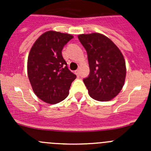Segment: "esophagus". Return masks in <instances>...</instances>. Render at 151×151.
Masks as SVG:
<instances>
[{
	"label": "esophagus",
	"instance_id": "34e87169",
	"mask_svg": "<svg viewBox=\"0 0 151 151\" xmlns=\"http://www.w3.org/2000/svg\"><path fill=\"white\" fill-rule=\"evenodd\" d=\"M75 73L76 74V76H79V74H80L79 69H77V70H76V71H75Z\"/></svg>",
	"mask_w": 151,
	"mask_h": 151
}]
</instances>
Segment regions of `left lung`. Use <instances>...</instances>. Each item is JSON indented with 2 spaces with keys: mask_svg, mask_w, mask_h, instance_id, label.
Instances as JSON below:
<instances>
[{
  "mask_svg": "<svg viewBox=\"0 0 151 151\" xmlns=\"http://www.w3.org/2000/svg\"><path fill=\"white\" fill-rule=\"evenodd\" d=\"M78 38L87 52L90 73L83 82L88 94L96 101H110L123 87L126 75L123 55L104 35L82 34Z\"/></svg>",
  "mask_w": 151,
  "mask_h": 151,
  "instance_id": "8db88e82",
  "label": "left lung"
}]
</instances>
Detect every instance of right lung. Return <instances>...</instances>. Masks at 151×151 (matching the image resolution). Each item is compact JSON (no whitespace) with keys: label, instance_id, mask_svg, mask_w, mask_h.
<instances>
[{"label":"right lung","instance_id":"right-lung-1","mask_svg":"<svg viewBox=\"0 0 151 151\" xmlns=\"http://www.w3.org/2000/svg\"><path fill=\"white\" fill-rule=\"evenodd\" d=\"M73 36L49 31L41 35L28 57V76L35 94L47 104H57L69 94L76 76L68 69L62 50Z\"/></svg>","mask_w":151,"mask_h":151}]
</instances>
